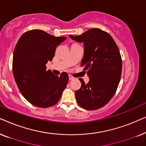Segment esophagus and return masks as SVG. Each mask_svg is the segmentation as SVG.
Wrapping results in <instances>:
<instances>
[{"label": "esophagus", "mask_w": 146, "mask_h": 146, "mask_svg": "<svg viewBox=\"0 0 146 146\" xmlns=\"http://www.w3.org/2000/svg\"><path fill=\"white\" fill-rule=\"evenodd\" d=\"M73 79H74V78L72 76L69 75V80H73Z\"/></svg>", "instance_id": "1"}]
</instances>
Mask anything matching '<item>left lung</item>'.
<instances>
[{
    "label": "left lung",
    "mask_w": 146,
    "mask_h": 146,
    "mask_svg": "<svg viewBox=\"0 0 146 146\" xmlns=\"http://www.w3.org/2000/svg\"><path fill=\"white\" fill-rule=\"evenodd\" d=\"M74 40L83 42L84 54L81 66L87 70L90 80L75 92L80 106L94 110L104 106L115 94L121 74L122 61L116 43L106 32L91 29L80 36L69 35Z\"/></svg>",
    "instance_id": "left-lung-1"
}]
</instances>
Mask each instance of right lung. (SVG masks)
Returning a JSON list of instances; mask_svg holds the SVG:
<instances>
[{
	"label": "right lung",
	"instance_id": "right-lung-1",
	"mask_svg": "<svg viewBox=\"0 0 146 146\" xmlns=\"http://www.w3.org/2000/svg\"><path fill=\"white\" fill-rule=\"evenodd\" d=\"M66 39L41 30L26 32L13 52V72L19 90L35 106L48 108L58 103L68 82V75L60 76L46 70V64L54 56L56 48Z\"/></svg>",
	"mask_w": 146,
	"mask_h": 146
}]
</instances>
